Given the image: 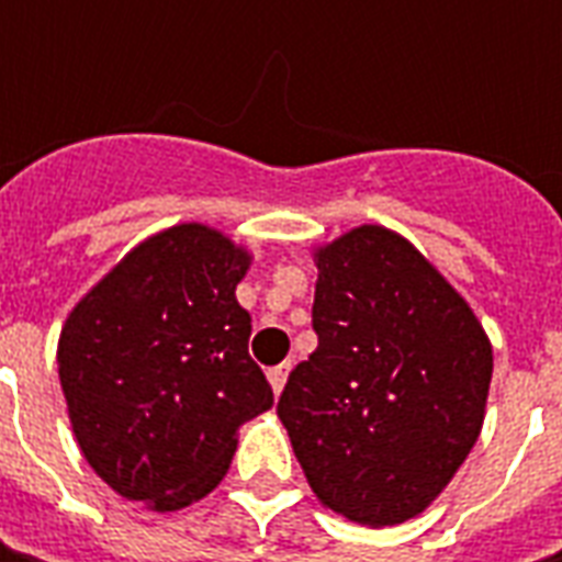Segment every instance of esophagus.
Returning <instances> with one entry per match:
<instances>
[{
    "label": "esophagus",
    "mask_w": 562,
    "mask_h": 562,
    "mask_svg": "<svg viewBox=\"0 0 562 562\" xmlns=\"http://www.w3.org/2000/svg\"><path fill=\"white\" fill-rule=\"evenodd\" d=\"M288 375H291V362H281V366L269 369V381H271V387H274V394H281V391H284Z\"/></svg>",
    "instance_id": "obj_1"
}]
</instances>
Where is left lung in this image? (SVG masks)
<instances>
[{"instance_id": "obj_1", "label": "left lung", "mask_w": 562, "mask_h": 562, "mask_svg": "<svg viewBox=\"0 0 562 562\" xmlns=\"http://www.w3.org/2000/svg\"><path fill=\"white\" fill-rule=\"evenodd\" d=\"M318 347L278 419L318 504L359 526L431 507L485 425L494 350L479 315L403 234L359 225L315 244Z\"/></svg>"}]
</instances>
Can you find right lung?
Masks as SVG:
<instances>
[{
	"instance_id": "add662e5",
	"label": "right lung",
	"mask_w": 562,
	"mask_h": 562,
	"mask_svg": "<svg viewBox=\"0 0 562 562\" xmlns=\"http://www.w3.org/2000/svg\"><path fill=\"white\" fill-rule=\"evenodd\" d=\"M252 252L181 222L149 234L83 293L58 335V381L83 460L124 501L175 513L227 475L240 425L274 394L237 303Z\"/></svg>"
}]
</instances>
